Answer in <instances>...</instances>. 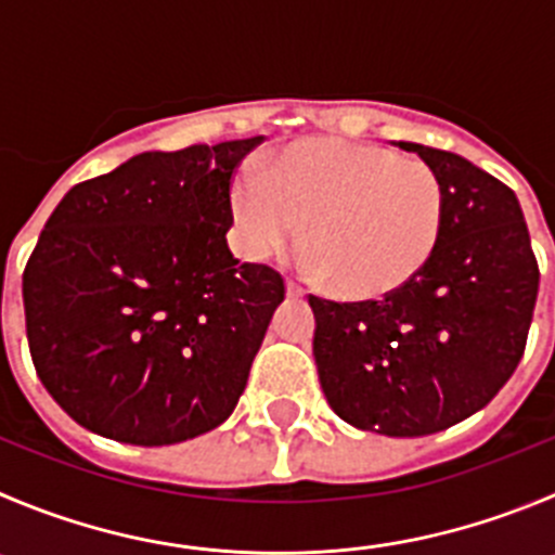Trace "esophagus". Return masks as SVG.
<instances>
[{
    "label": "esophagus",
    "mask_w": 555,
    "mask_h": 555,
    "mask_svg": "<svg viewBox=\"0 0 555 555\" xmlns=\"http://www.w3.org/2000/svg\"><path fill=\"white\" fill-rule=\"evenodd\" d=\"M304 293H307V289H304L301 284L293 282V279H287V295H289V298H304Z\"/></svg>",
    "instance_id": "1"
}]
</instances>
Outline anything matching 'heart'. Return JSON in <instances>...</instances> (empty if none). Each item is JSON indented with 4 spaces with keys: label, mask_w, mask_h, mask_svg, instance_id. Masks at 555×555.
Instances as JSON below:
<instances>
[{
    "label": "heart",
    "mask_w": 555,
    "mask_h": 555,
    "mask_svg": "<svg viewBox=\"0 0 555 555\" xmlns=\"http://www.w3.org/2000/svg\"><path fill=\"white\" fill-rule=\"evenodd\" d=\"M248 257L307 254L331 289L375 298L402 287L433 257L443 227L441 178L424 160L377 144L309 139L284 150L268 178L243 169L230 191Z\"/></svg>",
    "instance_id": "heart-1"
}]
</instances>
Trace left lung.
I'll return each mask as SVG.
<instances>
[{
	"instance_id": "left-lung-1",
	"label": "left lung",
	"mask_w": 555,
	"mask_h": 555,
	"mask_svg": "<svg viewBox=\"0 0 555 555\" xmlns=\"http://www.w3.org/2000/svg\"><path fill=\"white\" fill-rule=\"evenodd\" d=\"M443 185L433 257L380 301L309 295L325 400L359 429L418 438L481 411L517 370L540 268L515 191L463 155L400 142Z\"/></svg>"
}]
</instances>
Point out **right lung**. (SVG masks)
<instances>
[{
  "label": "right lung",
  "instance_id": "right-lung-1",
  "mask_svg": "<svg viewBox=\"0 0 555 555\" xmlns=\"http://www.w3.org/2000/svg\"><path fill=\"white\" fill-rule=\"evenodd\" d=\"M262 137L142 153L62 196L24 268L33 364L90 433L169 447L241 400L282 273L235 260L230 185Z\"/></svg>",
  "mask_w": 555,
  "mask_h": 555
}]
</instances>
